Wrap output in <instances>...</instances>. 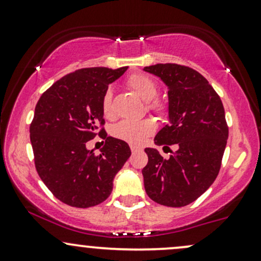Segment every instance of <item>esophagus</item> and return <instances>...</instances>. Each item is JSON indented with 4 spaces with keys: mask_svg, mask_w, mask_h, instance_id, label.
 Here are the masks:
<instances>
[{
    "mask_svg": "<svg viewBox=\"0 0 261 261\" xmlns=\"http://www.w3.org/2000/svg\"><path fill=\"white\" fill-rule=\"evenodd\" d=\"M130 148H131V152H133V153L137 152V150H140V149H141L140 147H137V146H130Z\"/></svg>",
    "mask_w": 261,
    "mask_h": 261,
    "instance_id": "34e87169",
    "label": "esophagus"
}]
</instances>
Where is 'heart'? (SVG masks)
Wrapping results in <instances>:
<instances>
[{"label":"heart","instance_id":"1","mask_svg":"<svg viewBox=\"0 0 261 261\" xmlns=\"http://www.w3.org/2000/svg\"><path fill=\"white\" fill-rule=\"evenodd\" d=\"M126 86L146 100V108L156 114H163L166 111L164 100L158 98V84L155 80L143 73H135L126 79ZM102 113L107 119L113 118L112 92L107 90L102 97ZM156 124L153 119L144 118L141 120H122L112 127V135L115 139L125 141L133 146H141L146 142L152 134H154Z\"/></svg>","mask_w":261,"mask_h":261}]
</instances>
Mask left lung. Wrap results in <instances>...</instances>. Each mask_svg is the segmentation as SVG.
I'll use <instances>...</instances> for the list:
<instances>
[{
  "instance_id": "obj_1",
  "label": "left lung",
  "mask_w": 261,
  "mask_h": 261,
  "mask_svg": "<svg viewBox=\"0 0 261 261\" xmlns=\"http://www.w3.org/2000/svg\"><path fill=\"white\" fill-rule=\"evenodd\" d=\"M144 70L161 77L169 89L170 122L154 142L177 146L168 159L154 148L144 149V190L155 203L185 206L202 196L220 171L228 137L224 106L208 80L192 68L165 63Z\"/></svg>"
}]
</instances>
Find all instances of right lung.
Here are the masks:
<instances>
[{
    "mask_svg": "<svg viewBox=\"0 0 261 261\" xmlns=\"http://www.w3.org/2000/svg\"><path fill=\"white\" fill-rule=\"evenodd\" d=\"M127 67L83 68L56 81L40 97L30 124L37 174L61 202L90 208L105 202L113 178L131 150L125 141L107 137L102 97ZM98 134L106 140L100 155L86 148Z\"/></svg>",
    "mask_w": 261,
    "mask_h": 261,
    "instance_id": "1",
    "label": "right lung"
}]
</instances>
